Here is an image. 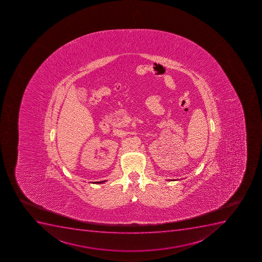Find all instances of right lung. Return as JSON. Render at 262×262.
<instances>
[{"label": "right lung", "instance_id": "1", "mask_svg": "<svg viewBox=\"0 0 262 262\" xmlns=\"http://www.w3.org/2000/svg\"><path fill=\"white\" fill-rule=\"evenodd\" d=\"M96 184H100V183H102V182H96Z\"/></svg>", "mask_w": 262, "mask_h": 262}]
</instances>
